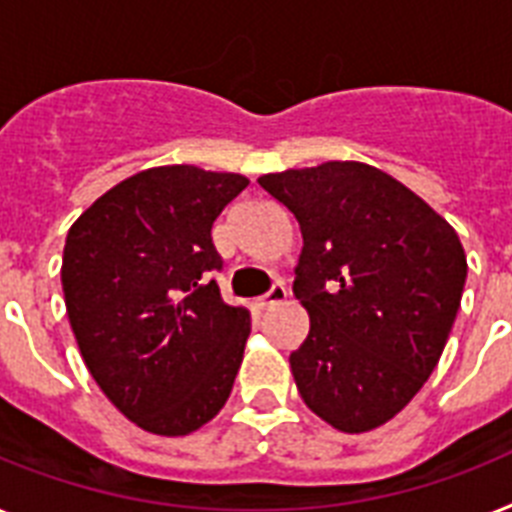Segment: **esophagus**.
Instances as JSON below:
<instances>
[{
    "label": "esophagus",
    "mask_w": 512,
    "mask_h": 512,
    "mask_svg": "<svg viewBox=\"0 0 512 512\" xmlns=\"http://www.w3.org/2000/svg\"><path fill=\"white\" fill-rule=\"evenodd\" d=\"M284 299H286V286L281 284V281H276V284L270 286L268 292L263 294V297L257 299V305L270 307V305H278V302H284Z\"/></svg>",
    "instance_id": "1"
}]
</instances>
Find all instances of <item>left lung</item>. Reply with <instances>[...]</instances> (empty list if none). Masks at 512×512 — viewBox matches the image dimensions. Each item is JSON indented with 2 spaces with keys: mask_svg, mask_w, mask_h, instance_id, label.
Returning <instances> with one entry per match:
<instances>
[{
  "mask_svg": "<svg viewBox=\"0 0 512 512\" xmlns=\"http://www.w3.org/2000/svg\"><path fill=\"white\" fill-rule=\"evenodd\" d=\"M257 184L302 231L294 297L310 334L289 357L299 397L334 429H376L442 357L468 276L463 244L421 197L363 162Z\"/></svg>",
  "mask_w": 512,
  "mask_h": 512,
  "instance_id": "8db88e82",
  "label": "left lung"
}]
</instances>
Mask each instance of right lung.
Segmentation results:
<instances>
[{
    "mask_svg": "<svg viewBox=\"0 0 512 512\" xmlns=\"http://www.w3.org/2000/svg\"><path fill=\"white\" fill-rule=\"evenodd\" d=\"M239 173L141 170L73 223L62 292L83 363L144 431L184 436L226 405L252 331L220 299L213 223L247 189Z\"/></svg>",
    "mask_w": 512,
    "mask_h": 512,
    "instance_id": "obj_1",
    "label": "right lung"
}]
</instances>
